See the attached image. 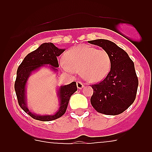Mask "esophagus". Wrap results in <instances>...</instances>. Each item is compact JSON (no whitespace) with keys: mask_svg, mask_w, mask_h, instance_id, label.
I'll return each mask as SVG.
<instances>
[{"mask_svg":"<svg viewBox=\"0 0 152 152\" xmlns=\"http://www.w3.org/2000/svg\"><path fill=\"white\" fill-rule=\"evenodd\" d=\"M77 87L78 89H82L84 88V84L81 81H77Z\"/></svg>","mask_w":152,"mask_h":152,"instance_id":"1","label":"esophagus"}]
</instances>
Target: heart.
<instances>
[{
    "mask_svg": "<svg viewBox=\"0 0 152 152\" xmlns=\"http://www.w3.org/2000/svg\"><path fill=\"white\" fill-rule=\"evenodd\" d=\"M61 67L72 72H80L84 79L89 82H100L110 72L111 58L107 51L89 45L75 46L64 54Z\"/></svg>",
    "mask_w": 152,
    "mask_h": 152,
    "instance_id": "1",
    "label": "heart"
}]
</instances>
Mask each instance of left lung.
I'll use <instances>...</instances> for the list:
<instances>
[{
  "instance_id": "1",
  "label": "left lung",
  "mask_w": 152,
  "mask_h": 152,
  "mask_svg": "<svg viewBox=\"0 0 152 152\" xmlns=\"http://www.w3.org/2000/svg\"><path fill=\"white\" fill-rule=\"evenodd\" d=\"M89 43L101 47L111 58L110 72L101 82L92 85L94 94L91 105L100 113L118 115L133 103L139 80L135 65L128 54L117 45L107 39H95Z\"/></svg>"
}]
</instances>
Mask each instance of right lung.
<instances>
[{"mask_svg":"<svg viewBox=\"0 0 152 152\" xmlns=\"http://www.w3.org/2000/svg\"><path fill=\"white\" fill-rule=\"evenodd\" d=\"M64 51L58 49L52 42H45L42 44L38 49L30 52L19 65L17 72L14 89L16 91L18 103L23 110L32 118L40 121H52L61 117L66 112L70 97L75 91H77L76 82L73 81L68 85L61 86L58 89L57 96L59 100V107L57 112L53 115H37L29 110L26 103V85L28 78L32 73L38 71L44 65H50L53 72H57L58 67L57 57Z\"/></svg>","mask_w":152,"mask_h":152,"instance_id":"right-lung-1","label":"right lung"}]
</instances>
